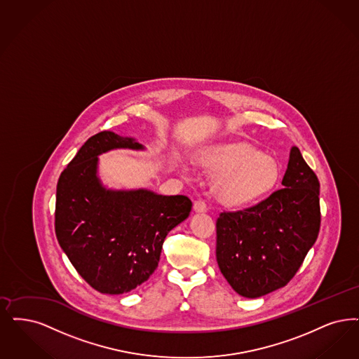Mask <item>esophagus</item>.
Instances as JSON below:
<instances>
[{
  "label": "esophagus",
  "mask_w": 359,
  "mask_h": 359,
  "mask_svg": "<svg viewBox=\"0 0 359 359\" xmlns=\"http://www.w3.org/2000/svg\"><path fill=\"white\" fill-rule=\"evenodd\" d=\"M194 210H195V212H207V210H208V207H207V203L204 201H195L194 203Z\"/></svg>",
  "instance_id": "esophagus-1"
}]
</instances>
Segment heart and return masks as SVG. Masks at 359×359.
I'll use <instances>...</instances> for the list:
<instances>
[{
	"label": "heart",
	"instance_id": "b5f03b06",
	"mask_svg": "<svg viewBox=\"0 0 359 359\" xmlns=\"http://www.w3.org/2000/svg\"><path fill=\"white\" fill-rule=\"evenodd\" d=\"M201 165L217 175V198L229 205H243L273 189L279 171L273 158L248 144H230L211 149Z\"/></svg>",
	"mask_w": 359,
	"mask_h": 359
}]
</instances>
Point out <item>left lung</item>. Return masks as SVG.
<instances>
[{"instance_id": "8db88e82", "label": "left lung", "mask_w": 359, "mask_h": 359, "mask_svg": "<svg viewBox=\"0 0 359 359\" xmlns=\"http://www.w3.org/2000/svg\"><path fill=\"white\" fill-rule=\"evenodd\" d=\"M283 188L264 201L216 220V260L245 298L273 292L294 278L320 229L319 180L292 147Z\"/></svg>"}]
</instances>
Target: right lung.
<instances>
[{"mask_svg":"<svg viewBox=\"0 0 359 359\" xmlns=\"http://www.w3.org/2000/svg\"><path fill=\"white\" fill-rule=\"evenodd\" d=\"M116 148L144 147L112 130L89 137L60 175L55 211L58 243L76 271L89 286L111 295L128 292L152 275L167 233L192 208L183 195L102 187L97 156Z\"/></svg>","mask_w":359,"mask_h":359,"instance_id":"1","label":"right lung"}]
</instances>
